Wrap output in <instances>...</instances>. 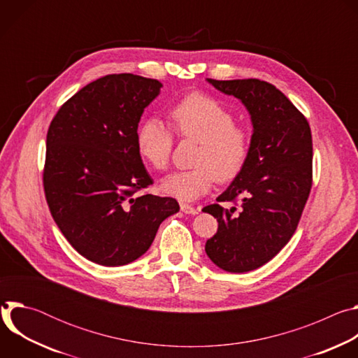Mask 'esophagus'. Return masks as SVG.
Segmentation results:
<instances>
[{
  "instance_id": "34e87169",
  "label": "esophagus",
  "mask_w": 358,
  "mask_h": 358,
  "mask_svg": "<svg viewBox=\"0 0 358 358\" xmlns=\"http://www.w3.org/2000/svg\"><path fill=\"white\" fill-rule=\"evenodd\" d=\"M180 208H181V211H182L184 214H189V215H196V214L199 213V210H196V208L188 206V203H181Z\"/></svg>"
}]
</instances>
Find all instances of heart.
Wrapping results in <instances>:
<instances>
[{"label": "heart", "mask_w": 358, "mask_h": 358, "mask_svg": "<svg viewBox=\"0 0 358 358\" xmlns=\"http://www.w3.org/2000/svg\"><path fill=\"white\" fill-rule=\"evenodd\" d=\"M234 115L217 99L191 93L170 110L171 129L157 117L145 119L136 136L140 159L156 171L169 167L174 147V133L198 143L192 164L195 169L167 176L160 188L181 202H192L206 195L218 182L234 181L245 169L250 155V131L235 123Z\"/></svg>", "instance_id": "obj_1"}]
</instances>
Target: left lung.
I'll use <instances>...</instances> for the list:
<instances>
[{"instance_id": "8db88e82", "label": "left lung", "mask_w": 358, "mask_h": 358, "mask_svg": "<svg viewBox=\"0 0 358 358\" xmlns=\"http://www.w3.org/2000/svg\"><path fill=\"white\" fill-rule=\"evenodd\" d=\"M208 82L239 99L253 124L245 169L218 203L202 210L218 221L206 243L208 258L227 272L243 273L269 262L297 228L313 182L312 131L301 112L265 80Z\"/></svg>"}]
</instances>
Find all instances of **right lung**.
I'll return each mask as SVG.
<instances>
[{
	"mask_svg": "<svg viewBox=\"0 0 358 358\" xmlns=\"http://www.w3.org/2000/svg\"><path fill=\"white\" fill-rule=\"evenodd\" d=\"M162 86L133 73L106 75L66 100L49 124L48 207L68 242L94 264L136 261L180 210L174 198L137 194L152 184L137 152V127Z\"/></svg>",
	"mask_w": 358,
	"mask_h": 358,
	"instance_id": "right-lung-1",
	"label": "right lung"
}]
</instances>
